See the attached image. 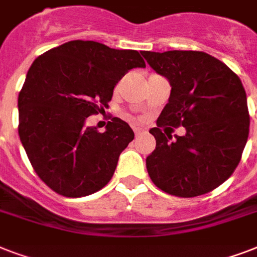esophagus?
<instances>
[{"label":"esophagus","mask_w":257,"mask_h":257,"mask_svg":"<svg viewBox=\"0 0 257 257\" xmlns=\"http://www.w3.org/2000/svg\"><path fill=\"white\" fill-rule=\"evenodd\" d=\"M133 131H135V135H136V136H140L141 133H144V129L139 128V126H135V128H133Z\"/></svg>","instance_id":"esophagus-1"}]
</instances>
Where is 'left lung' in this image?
Wrapping results in <instances>:
<instances>
[{
	"instance_id": "8db88e82",
	"label": "left lung",
	"mask_w": 257,
	"mask_h": 257,
	"mask_svg": "<svg viewBox=\"0 0 257 257\" xmlns=\"http://www.w3.org/2000/svg\"><path fill=\"white\" fill-rule=\"evenodd\" d=\"M171 84L157 128L156 149L147 157L149 177L169 195L195 197L213 191L233 173L249 133L244 86L224 62L204 52H143ZM184 126L172 138L166 125ZM161 127H165L163 131Z\"/></svg>"
}]
</instances>
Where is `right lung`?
<instances>
[{
  "label": "right lung",
  "instance_id": "add662e5",
  "mask_svg": "<svg viewBox=\"0 0 257 257\" xmlns=\"http://www.w3.org/2000/svg\"><path fill=\"white\" fill-rule=\"evenodd\" d=\"M133 68H145L137 50L76 40L38 56L28 70L18 94V135L38 177L58 195H92L112 179L135 133L118 117L102 133L85 121L108 106Z\"/></svg>",
  "mask_w": 257,
  "mask_h": 257
}]
</instances>
